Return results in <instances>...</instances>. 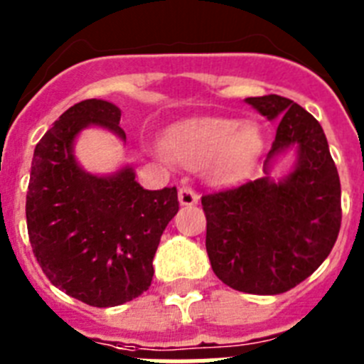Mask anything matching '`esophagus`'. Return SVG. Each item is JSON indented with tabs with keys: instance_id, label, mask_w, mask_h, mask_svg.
<instances>
[{
	"instance_id": "obj_1",
	"label": "esophagus",
	"mask_w": 364,
	"mask_h": 364,
	"mask_svg": "<svg viewBox=\"0 0 364 364\" xmlns=\"http://www.w3.org/2000/svg\"><path fill=\"white\" fill-rule=\"evenodd\" d=\"M178 202L182 205H195L198 204V195L195 191H193L191 188H180L178 191Z\"/></svg>"
}]
</instances>
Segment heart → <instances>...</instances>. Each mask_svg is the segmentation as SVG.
<instances>
[{
    "instance_id": "1",
    "label": "heart",
    "mask_w": 364,
    "mask_h": 364,
    "mask_svg": "<svg viewBox=\"0 0 364 364\" xmlns=\"http://www.w3.org/2000/svg\"><path fill=\"white\" fill-rule=\"evenodd\" d=\"M262 149V134L237 118L197 117L171 125L160 159L198 169L208 166L211 178L233 182L253 166Z\"/></svg>"
}]
</instances>
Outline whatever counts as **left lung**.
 Returning <instances> with one entry per match:
<instances>
[{
    "label": "left lung",
    "instance_id": "8db88e82",
    "mask_svg": "<svg viewBox=\"0 0 364 364\" xmlns=\"http://www.w3.org/2000/svg\"><path fill=\"white\" fill-rule=\"evenodd\" d=\"M277 122L266 176L202 197L205 250L215 275L244 294L277 295L310 277L330 255L341 228V182L321 124L277 95L246 98ZM286 150L294 169L273 181L269 167Z\"/></svg>",
    "mask_w": 364,
    "mask_h": 364
}]
</instances>
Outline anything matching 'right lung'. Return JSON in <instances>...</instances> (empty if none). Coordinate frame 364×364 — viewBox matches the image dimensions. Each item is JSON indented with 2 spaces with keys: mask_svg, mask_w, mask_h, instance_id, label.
Listing matches in <instances>:
<instances>
[{
  "mask_svg": "<svg viewBox=\"0 0 364 364\" xmlns=\"http://www.w3.org/2000/svg\"><path fill=\"white\" fill-rule=\"evenodd\" d=\"M122 111L83 100L43 134L32 156L27 230L38 264L56 288L89 306H118L149 290L153 257L178 211L176 188L144 189L131 166L87 173L74 156L76 136L102 127L125 142Z\"/></svg>",
  "mask_w": 364,
  "mask_h": 364,
  "instance_id": "obj_1",
  "label": "right lung"
}]
</instances>
